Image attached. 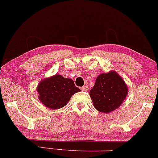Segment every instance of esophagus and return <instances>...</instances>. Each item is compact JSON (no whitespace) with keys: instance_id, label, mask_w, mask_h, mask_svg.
Segmentation results:
<instances>
[{"instance_id":"34e87169","label":"esophagus","mask_w":158,"mask_h":158,"mask_svg":"<svg viewBox=\"0 0 158 158\" xmlns=\"http://www.w3.org/2000/svg\"><path fill=\"white\" fill-rule=\"evenodd\" d=\"M88 89H89V87H88L87 85L84 86H82V87H81V90H82V91H87Z\"/></svg>"}]
</instances>
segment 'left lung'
<instances>
[{"mask_svg": "<svg viewBox=\"0 0 158 158\" xmlns=\"http://www.w3.org/2000/svg\"><path fill=\"white\" fill-rule=\"evenodd\" d=\"M127 94L126 83L114 71L100 74L89 91L94 108L99 112L106 114L119 108Z\"/></svg>", "mask_w": 158, "mask_h": 158, "instance_id": "obj_1", "label": "left lung"}]
</instances>
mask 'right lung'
<instances>
[{
    "label": "right lung",
    "mask_w": 158,
    "mask_h": 158,
    "mask_svg": "<svg viewBox=\"0 0 158 158\" xmlns=\"http://www.w3.org/2000/svg\"><path fill=\"white\" fill-rule=\"evenodd\" d=\"M36 90L42 104L55 110L66 106L72 95L81 89L76 87L72 79L56 74L40 81Z\"/></svg>",
    "instance_id": "right-lung-1"
}]
</instances>
